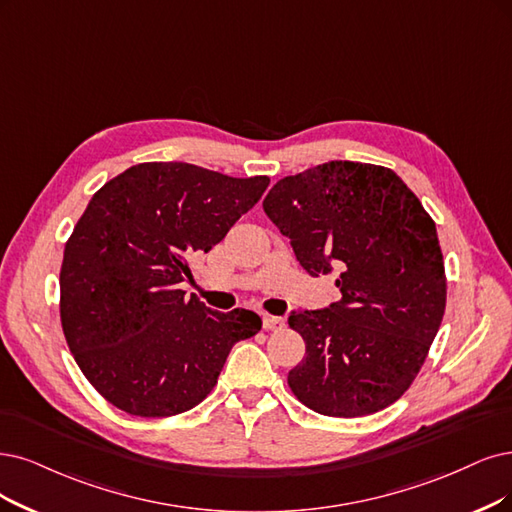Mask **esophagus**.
I'll return each mask as SVG.
<instances>
[{"label": "esophagus", "instance_id": "1", "mask_svg": "<svg viewBox=\"0 0 512 512\" xmlns=\"http://www.w3.org/2000/svg\"><path fill=\"white\" fill-rule=\"evenodd\" d=\"M285 327V320H282L280 316H263V329L266 331H278Z\"/></svg>", "mask_w": 512, "mask_h": 512}]
</instances>
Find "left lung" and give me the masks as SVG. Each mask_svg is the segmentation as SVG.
Here are the masks:
<instances>
[{"instance_id": "left-lung-1", "label": "left lung", "mask_w": 512, "mask_h": 512, "mask_svg": "<svg viewBox=\"0 0 512 512\" xmlns=\"http://www.w3.org/2000/svg\"><path fill=\"white\" fill-rule=\"evenodd\" d=\"M263 211L312 276L337 272L327 310L293 312L306 356L289 388L331 418L382 411L413 384L447 301L437 225L386 166L331 160L280 179Z\"/></svg>"}]
</instances>
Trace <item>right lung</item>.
Instances as JSON below:
<instances>
[{
    "label": "right lung",
    "mask_w": 512,
    "mask_h": 512,
    "mask_svg": "<svg viewBox=\"0 0 512 512\" xmlns=\"http://www.w3.org/2000/svg\"><path fill=\"white\" fill-rule=\"evenodd\" d=\"M268 177L236 179L187 162H143L107 181L65 244L61 325L105 401L139 418L202 403L240 339L261 329L244 308L213 312L179 289L259 202Z\"/></svg>",
    "instance_id": "right-lung-1"
}]
</instances>
